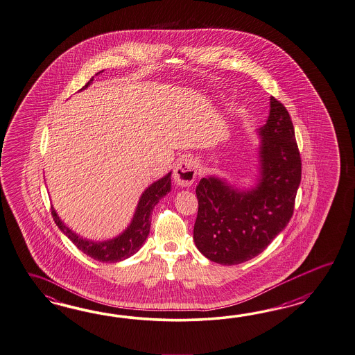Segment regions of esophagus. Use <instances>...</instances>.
<instances>
[{
    "mask_svg": "<svg viewBox=\"0 0 355 355\" xmlns=\"http://www.w3.org/2000/svg\"><path fill=\"white\" fill-rule=\"evenodd\" d=\"M173 178L179 187H189L197 178V162L191 157H182L173 170Z\"/></svg>",
    "mask_w": 355,
    "mask_h": 355,
    "instance_id": "obj_1",
    "label": "esophagus"
}]
</instances>
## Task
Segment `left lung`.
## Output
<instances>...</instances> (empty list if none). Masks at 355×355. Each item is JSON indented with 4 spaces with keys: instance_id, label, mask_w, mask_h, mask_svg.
<instances>
[{
    "instance_id": "1",
    "label": "left lung",
    "mask_w": 355,
    "mask_h": 355,
    "mask_svg": "<svg viewBox=\"0 0 355 355\" xmlns=\"http://www.w3.org/2000/svg\"><path fill=\"white\" fill-rule=\"evenodd\" d=\"M260 176L241 191L215 176L196 188L198 214L193 238L200 254L221 265L245 263L261 254L291 220L301 182V158L288 110L270 98L259 128Z\"/></svg>"
}]
</instances>
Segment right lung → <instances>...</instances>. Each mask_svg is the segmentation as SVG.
Returning <instances> with one entry per match:
<instances>
[{
    "mask_svg": "<svg viewBox=\"0 0 355 355\" xmlns=\"http://www.w3.org/2000/svg\"><path fill=\"white\" fill-rule=\"evenodd\" d=\"M92 80L94 77L82 87L81 90L86 89L92 83ZM170 191H171V173H167L164 178L157 180L150 187L146 188V191L141 194L139 200L137 211L131 224L122 234L110 241L94 242V241L85 239L78 234H76L64 224L58 216L54 207H51V215L58 227L72 241L78 250H81L83 254L101 263H117L137 254L140 250V247L146 242V236L150 230L152 211L159 200Z\"/></svg>",
    "mask_w": 355,
    "mask_h": 355,
    "instance_id": "right-lung-1",
    "label": "right lung"
}]
</instances>
